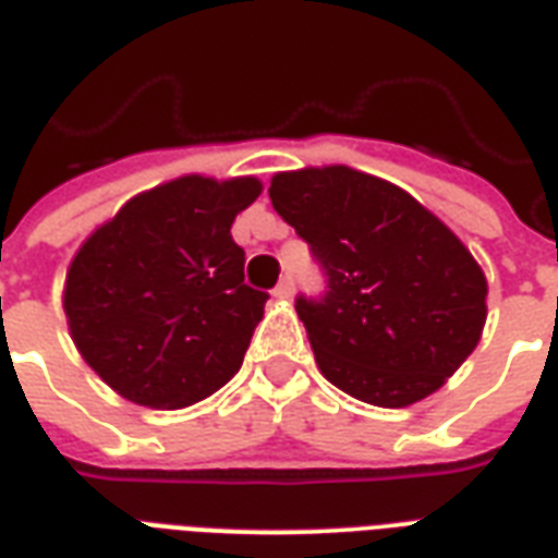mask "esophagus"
<instances>
[{"label": "esophagus", "mask_w": 558, "mask_h": 558, "mask_svg": "<svg viewBox=\"0 0 558 558\" xmlns=\"http://www.w3.org/2000/svg\"><path fill=\"white\" fill-rule=\"evenodd\" d=\"M271 295L278 298V301H289V298H292V280L289 278H283L278 283V287H275V292H271Z\"/></svg>", "instance_id": "esophagus-1"}]
</instances>
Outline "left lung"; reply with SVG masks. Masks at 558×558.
I'll return each mask as SVG.
<instances>
[{"instance_id":"obj_1","label":"left lung","mask_w":558,"mask_h":558,"mask_svg":"<svg viewBox=\"0 0 558 558\" xmlns=\"http://www.w3.org/2000/svg\"><path fill=\"white\" fill-rule=\"evenodd\" d=\"M269 196L327 275L322 301L295 304L324 379L379 408L442 388L486 324V275L460 236L348 165L275 173Z\"/></svg>"}]
</instances>
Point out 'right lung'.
Returning <instances> with one entry per match:
<instances>
[{"label": "right lung", "mask_w": 558, "mask_h": 558, "mask_svg": "<svg viewBox=\"0 0 558 558\" xmlns=\"http://www.w3.org/2000/svg\"><path fill=\"white\" fill-rule=\"evenodd\" d=\"M254 177L170 179L92 231L69 263L63 310L83 362L135 405L177 411L240 365L266 292L243 283L231 226Z\"/></svg>", "instance_id": "1"}]
</instances>
